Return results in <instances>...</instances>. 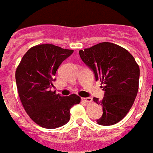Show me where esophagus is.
<instances>
[{
	"label": "esophagus",
	"mask_w": 153,
	"mask_h": 153,
	"mask_svg": "<svg viewBox=\"0 0 153 153\" xmlns=\"http://www.w3.org/2000/svg\"><path fill=\"white\" fill-rule=\"evenodd\" d=\"M82 100L84 101L85 102H87V103H90V102H92V99L91 97H88V98H83Z\"/></svg>",
	"instance_id": "esophagus-1"
}]
</instances>
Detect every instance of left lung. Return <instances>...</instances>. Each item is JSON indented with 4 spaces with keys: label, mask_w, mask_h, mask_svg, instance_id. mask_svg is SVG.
Masks as SVG:
<instances>
[{
    "label": "left lung",
    "mask_w": 153,
    "mask_h": 153,
    "mask_svg": "<svg viewBox=\"0 0 153 153\" xmlns=\"http://www.w3.org/2000/svg\"><path fill=\"white\" fill-rule=\"evenodd\" d=\"M78 52L84 63L92 69L96 81L103 85V99H93L103 109L98 124H116L127 115L137 95L139 65L126 48L110 42L97 44Z\"/></svg>",
    "instance_id": "obj_1"
}]
</instances>
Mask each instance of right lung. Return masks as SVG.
<instances>
[{"label":"right lung","mask_w":153,"mask_h":153,"mask_svg":"<svg viewBox=\"0 0 153 153\" xmlns=\"http://www.w3.org/2000/svg\"><path fill=\"white\" fill-rule=\"evenodd\" d=\"M73 51L51 44L35 45L25 53L16 69L21 104L30 119L43 128L65 125L71 108L81 102L75 94L64 97L51 90L57 69Z\"/></svg>","instance_id":"obj_1"}]
</instances>
